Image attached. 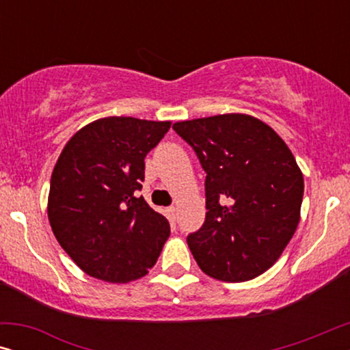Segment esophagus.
Listing matches in <instances>:
<instances>
[{
  "mask_svg": "<svg viewBox=\"0 0 350 350\" xmlns=\"http://www.w3.org/2000/svg\"><path fill=\"white\" fill-rule=\"evenodd\" d=\"M167 212H169L172 219H176V207H175V205H172V207L167 208Z\"/></svg>",
  "mask_w": 350,
  "mask_h": 350,
  "instance_id": "1",
  "label": "esophagus"
}]
</instances>
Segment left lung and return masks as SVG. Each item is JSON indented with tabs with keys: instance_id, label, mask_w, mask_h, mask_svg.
Here are the masks:
<instances>
[{
	"instance_id": "left-lung-1",
	"label": "left lung",
	"mask_w": 350,
	"mask_h": 350,
	"mask_svg": "<svg viewBox=\"0 0 350 350\" xmlns=\"http://www.w3.org/2000/svg\"><path fill=\"white\" fill-rule=\"evenodd\" d=\"M205 170V221L188 245L205 274L245 282L269 269L299 223L304 180L285 142L248 114L174 124Z\"/></svg>"
}]
</instances>
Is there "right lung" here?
<instances>
[{
  "label": "right lung",
  "instance_id": "1",
  "mask_svg": "<svg viewBox=\"0 0 350 350\" xmlns=\"http://www.w3.org/2000/svg\"><path fill=\"white\" fill-rule=\"evenodd\" d=\"M170 121L109 116L88 124L60 152L47 217L71 260L95 279L127 284L146 275L170 236L165 217L137 198L145 157Z\"/></svg>",
  "mask_w": 350,
  "mask_h": 350
}]
</instances>
